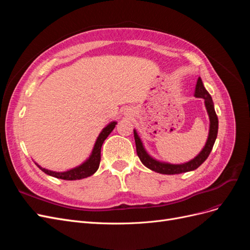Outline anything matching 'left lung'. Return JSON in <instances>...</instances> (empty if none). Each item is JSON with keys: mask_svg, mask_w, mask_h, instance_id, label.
Returning <instances> with one entry per match:
<instances>
[{"mask_svg": "<svg viewBox=\"0 0 250 250\" xmlns=\"http://www.w3.org/2000/svg\"><path fill=\"white\" fill-rule=\"evenodd\" d=\"M194 96L196 98H202L204 100V105H206V108L208 115L209 119V127H208V135L206 144H204L203 148L201 149L200 152L196 155L191 161L183 163V164H171L167 162H162L158 161L153 156H151L144 146V144L140 138L138 131L133 129L134 134V141H135V146H137V153L140 157L141 162L144 166L150 170L154 172L161 173V174H167V175H173V174H180V173H186L194 171L197 169L199 166H201L204 162H206L207 158L208 157L211 149L215 144V141L217 139L218 134V117L216 115L215 107H214V102L211 99L210 95L208 94V90L206 89L203 85V82L201 78L199 77L196 83L195 87V94Z\"/></svg>", "mask_w": 250, "mask_h": 250, "instance_id": "1", "label": "left lung"}]
</instances>
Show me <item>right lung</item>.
Masks as SVG:
<instances>
[{"label":"right lung","instance_id":"1","mask_svg":"<svg viewBox=\"0 0 250 250\" xmlns=\"http://www.w3.org/2000/svg\"><path fill=\"white\" fill-rule=\"evenodd\" d=\"M116 125H117L116 121H112V122L108 123L103 128L102 131L99 133V135H98L89 156L82 164L77 166V167L69 169L66 171H62V172H57V171H52L46 168H42V166H40L37 163H35V165L42 172L48 174V175L59 178V179L77 180V179H82V178L93 175V174L98 170V168H99L100 161H101V147L103 145V143L110 134V132L115 129Z\"/></svg>","mask_w":250,"mask_h":250}]
</instances>
